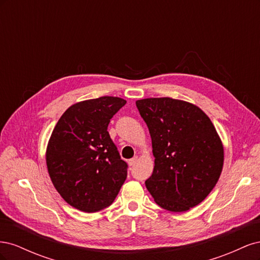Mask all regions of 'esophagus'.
Instances as JSON below:
<instances>
[{
	"mask_svg": "<svg viewBox=\"0 0 260 260\" xmlns=\"http://www.w3.org/2000/svg\"><path fill=\"white\" fill-rule=\"evenodd\" d=\"M138 160H139V157L138 156H136V157H133V158H131V159H129L128 160V164H129V166H135V165L138 162Z\"/></svg>",
	"mask_w": 260,
	"mask_h": 260,
	"instance_id": "obj_1",
	"label": "esophagus"
}]
</instances>
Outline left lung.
Masks as SVG:
<instances>
[{"label":"left lung","mask_w":260,"mask_h":260,"mask_svg":"<svg viewBox=\"0 0 260 260\" xmlns=\"http://www.w3.org/2000/svg\"><path fill=\"white\" fill-rule=\"evenodd\" d=\"M152 139L155 166L145 181L155 203L182 212L199 205L218 182L223 145L200 107L171 98L136 102Z\"/></svg>","instance_id":"left-lung-1"}]
</instances>
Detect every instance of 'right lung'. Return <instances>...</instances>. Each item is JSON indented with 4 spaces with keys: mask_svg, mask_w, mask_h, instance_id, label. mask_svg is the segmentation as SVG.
I'll return each mask as SVG.
<instances>
[{
    "mask_svg": "<svg viewBox=\"0 0 260 260\" xmlns=\"http://www.w3.org/2000/svg\"><path fill=\"white\" fill-rule=\"evenodd\" d=\"M127 103L115 96L86 100L61 115L46 147L52 183L70 206L84 212L108 207L127 178L107 131L113 116Z\"/></svg>",
    "mask_w": 260,
    "mask_h": 260,
    "instance_id": "1",
    "label": "right lung"
}]
</instances>
